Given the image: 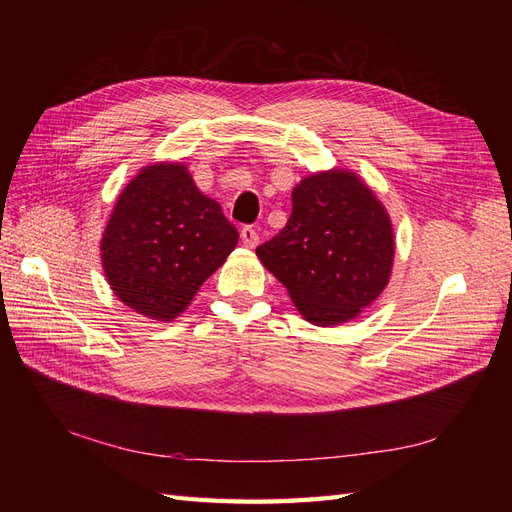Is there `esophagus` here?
Masks as SVG:
<instances>
[{"instance_id":"esophagus-1","label":"esophagus","mask_w":512,"mask_h":512,"mask_svg":"<svg viewBox=\"0 0 512 512\" xmlns=\"http://www.w3.org/2000/svg\"><path fill=\"white\" fill-rule=\"evenodd\" d=\"M241 241H243L245 247H250V250H254V247L260 241V237H258V232L252 226H243L241 228Z\"/></svg>"}]
</instances>
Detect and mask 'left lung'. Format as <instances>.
<instances>
[{
  "label": "left lung",
  "mask_w": 512,
  "mask_h": 512,
  "mask_svg": "<svg viewBox=\"0 0 512 512\" xmlns=\"http://www.w3.org/2000/svg\"><path fill=\"white\" fill-rule=\"evenodd\" d=\"M256 256L307 322L337 327L389 284L395 232L376 192L352 170L331 168L294 185L286 226Z\"/></svg>",
  "instance_id": "obj_1"
}]
</instances>
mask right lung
I'll return each mask as SVG.
<instances>
[{"mask_svg": "<svg viewBox=\"0 0 512 512\" xmlns=\"http://www.w3.org/2000/svg\"><path fill=\"white\" fill-rule=\"evenodd\" d=\"M239 232L181 162L138 170L102 232L106 282L132 312L170 322L235 250Z\"/></svg>", "mask_w": 512, "mask_h": 512, "instance_id": "obj_1", "label": "right lung"}]
</instances>
